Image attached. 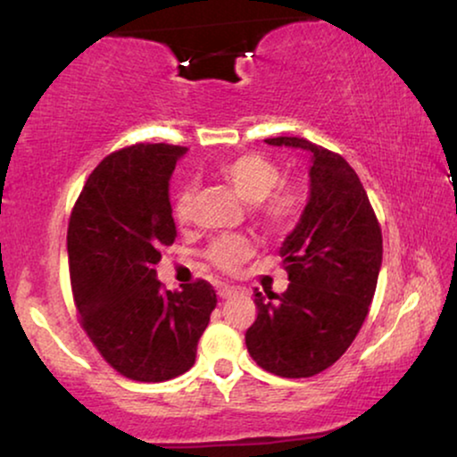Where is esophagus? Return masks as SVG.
Returning <instances> with one entry per match:
<instances>
[{
  "mask_svg": "<svg viewBox=\"0 0 457 457\" xmlns=\"http://www.w3.org/2000/svg\"><path fill=\"white\" fill-rule=\"evenodd\" d=\"M235 293H237V287H230V285H220V287H218V297H220V299L233 297Z\"/></svg>",
  "mask_w": 457,
  "mask_h": 457,
  "instance_id": "esophagus-1",
  "label": "esophagus"
}]
</instances>
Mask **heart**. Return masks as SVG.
Listing matches in <instances>:
<instances>
[{"label": "heart", "mask_w": 457, "mask_h": 457, "mask_svg": "<svg viewBox=\"0 0 457 457\" xmlns=\"http://www.w3.org/2000/svg\"><path fill=\"white\" fill-rule=\"evenodd\" d=\"M218 174L233 187V191L247 205H255L264 224L270 228H285L295 220L299 212V193L293 187H277L280 183L278 166L264 155L243 154L227 160ZM195 189L183 187L174 197L172 214L179 224H187L193 214ZM252 255V243L241 237H222L208 249V260L224 272H233Z\"/></svg>", "instance_id": "heart-1"}]
</instances>
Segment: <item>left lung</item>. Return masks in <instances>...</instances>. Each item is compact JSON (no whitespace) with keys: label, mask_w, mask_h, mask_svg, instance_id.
<instances>
[{"label":"left lung","mask_w":457,"mask_h":457,"mask_svg":"<svg viewBox=\"0 0 457 457\" xmlns=\"http://www.w3.org/2000/svg\"><path fill=\"white\" fill-rule=\"evenodd\" d=\"M310 154L308 204L278 253L291 285L255 293L258 318L245 333L255 364L285 378L333 366L368 316L383 264V235L358 174L339 154L299 137L266 139Z\"/></svg>","instance_id":"obj_1"}]
</instances>
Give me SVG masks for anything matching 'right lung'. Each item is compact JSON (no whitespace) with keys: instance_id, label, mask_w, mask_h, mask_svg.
Listing matches in <instances>:
<instances>
[{"instance_id":"obj_1","label":"right lung","mask_w":457,"mask_h":457,"mask_svg":"<svg viewBox=\"0 0 457 457\" xmlns=\"http://www.w3.org/2000/svg\"><path fill=\"white\" fill-rule=\"evenodd\" d=\"M187 147L133 145L89 174L68 222V264L83 328L122 377L162 383L195 364L216 308L210 283L166 291L155 264L177 224L170 177Z\"/></svg>"}]
</instances>
